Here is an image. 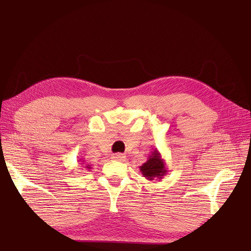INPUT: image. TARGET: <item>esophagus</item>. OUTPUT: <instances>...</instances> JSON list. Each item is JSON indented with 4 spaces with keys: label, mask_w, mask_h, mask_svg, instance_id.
<instances>
[{
    "label": "esophagus",
    "mask_w": 251,
    "mask_h": 251,
    "mask_svg": "<svg viewBox=\"0 0 251 251\" xmlns=\"http://www.w3.org/2000/svg\"><path fill=\"white\" fill-rule=\"evenodd\" d=\"M112 158L115 159V161H123V159L125 158V156L123 155V154H121V153H116V154H113V156H112Z\"/></svg>",
    "instance_id": "1"
}]
</instances>
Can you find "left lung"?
<instances>
[{
	"label": "left lung",
	"instance_id": "8db88e82",
	"mask_svg": "<svg viewBox=\"0 0 251 251\" xmlns=\"http://www.w3.org/2000/svg\"><path fill=\"white\" fill-rule=\"evenodd\" d=\"M139 168L143 177H146L148 180H154V178L161 180L168 173L165 159L162 157L157 149L151 152L150 155L148 156L147 162L143 163Z\"/></svg>",
	"mask_w": 251,
	"mask_h": 251
}]
</instances>
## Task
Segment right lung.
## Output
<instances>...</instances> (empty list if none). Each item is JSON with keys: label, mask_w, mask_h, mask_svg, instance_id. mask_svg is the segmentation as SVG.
Masks as SVG:
<instances>
[{"label": "right lung", "mask_w": 251, "mask_h": 251, "mask_svg": "<svg viewBox=\"0 0 251 251\" xmlns=\"http://www.w3.org/2000/svg\"><path fill=\"white\" fill-rule=\"evenodd\" d=\"M82 162H83V161H82ZM83 163H84V162H83ZM83 163H82V164H83ZM86 168H87V169L89 170V169H90V168H92V167H90V166H89V165H87V166H86Z\"/></svg>", "instance_id": "right-lung-1"}]
</instances>
